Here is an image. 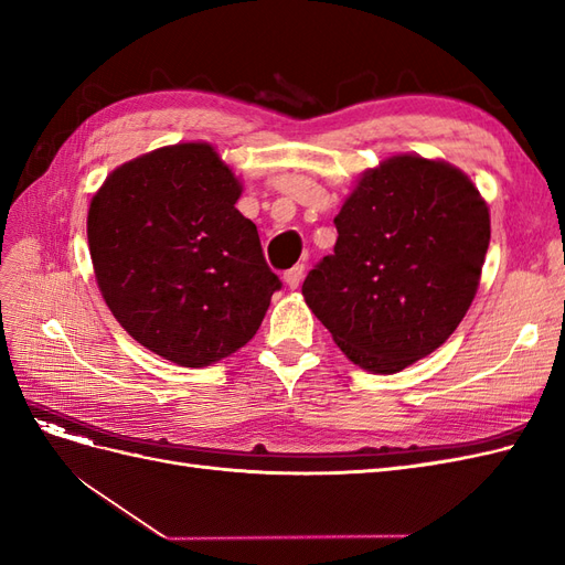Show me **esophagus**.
Masks as SVG:
<instances>
[{
  "mask_svg": "<svg viewBox=\"0 0 565 565\" xmlns=\"http://www.w3.org/2000/svg\"><path fill=\"white\" fill-rule=\"evenodd\" d=\"M301 278H303V266H301V264H297V266H292L289 270H285V276H282V280H285V285H287L289 289H297V287L301 285Z\"/></svg>",
  "mask_w": 565,
  "mask_h": 565,
  "instance_id": "esophagus-1",
  "label": "esophagus"
}]
</instances>
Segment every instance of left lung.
Instances as JSON below:
<instances>
[{
    "instance_id": "obj_1",
    "label": "left lung",
    "mask_w": 565,
    "mask_h": 565,
    "mask_svg": "<svg viewBox=\"0 0 565 565\" xmlns=\"http://www.w3.org/2000/svg\"><path fill=\"white\" fill-rule=\"evenodd\" d=\"M334 226V254L301 295L349 361L393 374L446 344L478 292L490 243L476 183L446 160L398 152L358 177Z\"/></svg>"
}]
</instances>
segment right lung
Returning a JSON list of instances; mask_svg holds the SVG:
<instances>
[{
  "mask_svg": "<svg viewBox=\"0 0 565 565\" xmlns=\"http://www.w3.org/2000/svg\"><path fill=\"white\" fill-rule=\"evenodd\" d=\"M243 181L207 141L115 167L87 214L96 285L131 339L181 367L224 361L280 289L259 233L235 210Z\"/></svg>",
  "mask_w": 565,
  "mask_h": 565,
  "instance_id": "right-lung-1",
  "label": "right lung"
}]
</instances>
